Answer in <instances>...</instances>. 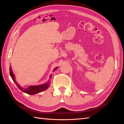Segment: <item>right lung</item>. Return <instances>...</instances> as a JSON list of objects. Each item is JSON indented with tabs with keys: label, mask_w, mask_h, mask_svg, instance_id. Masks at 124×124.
<instances>
[{
	"label": "right lung",
	"mask_w": 124,
	"mask_h": 124,
	"mask_svg": "<svg viewBox=\"0 0 124 124\" xmlns=\"http://www.w3.org/2000/svg\"><path fill=\"white\" fill-rule=\"evenodd\" d=\"M57 68H57H55L54 71H55ZM10 74L11 77L12 78V80L14 81V83L16 84V86H17V87L23 92L27 93H28V94H29V95H34V94H36V93H40L41 92H43V91H45V90H46V89H47L48 87H49L50 85V80L51 79V78H51L52 76L51 75L50 77L49 80L47 82H46V83L43 84L42 85H37V86H29V87H27V88H24L22 87H21V86L17 83V82L16 80H15L14 75L13 73L12 69H11V67H10Z\"/></svg>",
	"instance_id": "1"
}]
</instances>
